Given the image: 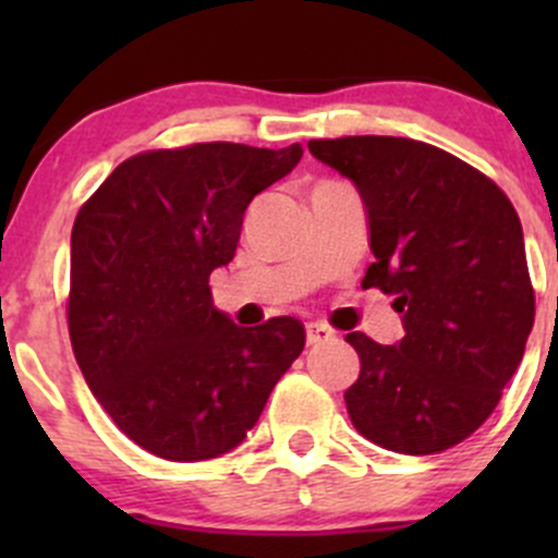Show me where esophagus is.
<instances>
[{"instance_id": "1", "label": "esophagus", "mask_w": 558, "mask_h": 558, "mask_svg": "<svg viewBox=\"0 0 558 558\" xmlns=\"http://www.w3.org/2000/svg\"><path fill=\"white\" fill-rule=\"evenodd\" d=\"M335 329L324 324H307V345H324V342L335 340Z\"/></svg>"}]
</instances>
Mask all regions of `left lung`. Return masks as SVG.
Segmentation results:
<instances>
[{"label": "left lung", "mask_w": 558, "mask_h": 558, "mask_svg": "<svg viewBox=\"0 0 558 558\" xmlns=\"http://www.w3.org/2000/svg\"><path fill=\"white\" fill-rule=\"evenodd\" d=\"M359 189L375 262L362 286L393 296L404 337H345L362 373L345 391L359 435L426 456L466 440L497 408L534 324L515 207L494 180L408 137L311 140Z\"/></svg>", "instance_id": "8db88e82"}]
</instances>
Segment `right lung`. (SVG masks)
I'll use <instances>...</instances> for the list:
<instances>
[{
    "mask_svg": "<svg viewBox=\"0 0 558 558\" xmlns=\"http://www.w3.org/2000/svg\"><path fill=\"white\" fill-rule=\"evenodd\" d=\"M300 159V143L148 150L118 165L77 213L72 351L105 413L148 453L205 461L238 448L305 348L302 320L245 329L210 294L251 199Z\"/></svg>",
    "mask_w": 558,
    "mask_h": 558,
    "instance_id": "1",
    "label": "right lung"
}]
</instances>
